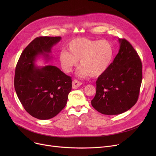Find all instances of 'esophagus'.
<instances>
[{"mask_svg": "<svg viewBox=\"0 0 156 156\" xmlns=\"http://www.w3.org/2000/svg\"><path fill=\"white\" fill-rule=\"evenodd\" d=\"M81 85V82L77 80H74L72 82V87L74 89H76Z\"/></svg>", "mask_w": 156, "mask_h": 156, "instance_id": "obj_1", "label": "esophagus"}]
</instances>
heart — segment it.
I'll return each instance as SVG.
<instances>
[{
	"label": "heart",
	"instance_id": "1",
	"mask_svg": "<svg viewBox=\"0 0 156 156\" xmlns=\"http://www.w3.org/2000/svg\"><path fill=\"white\" fill-rule=\"evenodd\" d=\"M69 51H62L59 55L61 66L65 73H71L78 60L81 66L78 70L81 77L99 76L108 69L113 57V47L107 40L77 38L68 45Z\"/></svg>",
	"mask_w": 156,
	"mask_h": 156
}]
</instances>
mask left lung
I'll use <instances>...</instances> for the list:
<instances>
[{"instance_id":"left-lung-1","label":"left lung","mask_w":156,"mask_h":156,"mask_svg":"<svg viewBox=\"0 0 156 156\" xmlns=\"http://www.w3.org/2000/svg\"><path fill=\"white\" fill-rule=\"evenodd\" d=\"M118 54L96 81L93 108L103 114L123 113L136 104L142 80L140 57L126 39L119 38Z\"/></svg>"}]
</instances>
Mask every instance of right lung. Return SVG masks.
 <instances>
[{"label":"right lung","mask_w":156,"mask_h":156,"mask_svg":"<svg viewBox=\"0 0 156 156\" xmlns=\"http://www.w3.org/2000/svg\"><path fill=\"white\" fill-rule=\"evenodd\" d=\"M61 37H40L24 49L16 65L14 88L26 111L39 119H48L58 114L66 105L71 91V78L52 65L38 67L39 55L49 60L52 47Z\"/></svg>","instance_id":"obj_1"}]
</instances>
